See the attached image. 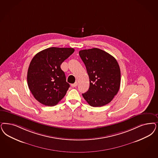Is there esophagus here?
<instances>
[{
    "label": "esophagus",
    "instance_id": "esophagus-1",
    "mask_svg": "<svg viewBox=\"0 0 158 158\" xmlns=\"http://www.w3.org/2000/svg\"><path fill=\"white\" fill-rule=\"evenodd\" d=\"M77 86V82H76L75 83H73V84H72V85H71V86L73 87H76Z\"/></svg>",
    "mask_w": 158,
    "mask_h": 158
}]
</instances>
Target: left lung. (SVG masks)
<instances>
[{"label":"left lung","mask_w":158,"mask_h":158,"mask_svg":"<svg viewBox=\"0 0 158 158\" xmlns=\"http://www.w3.org/2000/svg\"><path fill=\"white\" fill-rule=\"evenodd\" d=\"M86 66L90 86L82 94L90 106L101 107L109 103L120 87V66L114 58L103 50L94 48L79 52Z\"/></svg>","instance_id":"obj_1"}]
</instances>
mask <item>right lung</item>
Masks as SVG:
<instances>
[{
  "label": "right lung",
  "instance_id": "1",
  "mask_svg": "<svg viewBox=\"0 0 158 158\" xmlns=\"http://www.w3.org/2000/svg\"><path fill=\"white\" fill-rule=\"evenodd\" d=\"M74 51L72 48L51 47L33 57L28 69V86L40 103L54 106L65 96L70 85L60 65Z\"/></svg>",
  "mask_w": 158,
  "mask_h": 158
}]
</instances>
